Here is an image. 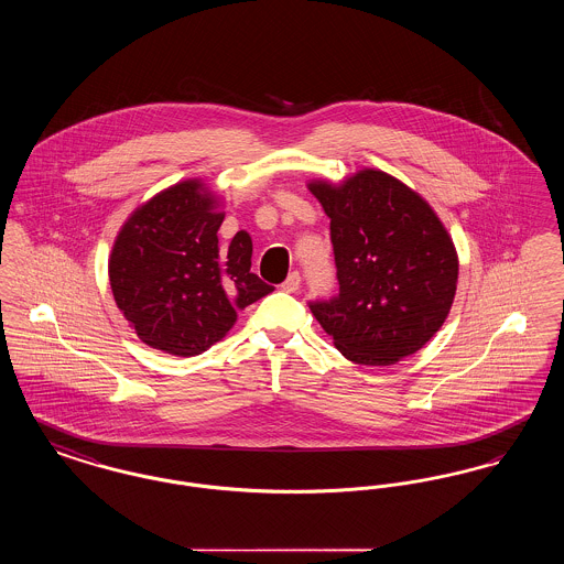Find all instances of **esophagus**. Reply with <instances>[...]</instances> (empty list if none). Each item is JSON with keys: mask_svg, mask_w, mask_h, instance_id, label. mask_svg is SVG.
<instances>
[{"mask_svg": "<svg viewBox=\"0 0 564 564\" xmlns=\"http://www.w3.org/2000/svg\"><path fill=\"white\" fill-rule=\"evenodd\" d=\"M300 272H292L283 283H281V290L288 292V294H295L300 290Z\"/></svg>", "mask_w": 564, "mask_h": 564, "instance_id": "1", "label": "esophagus"}]
</instances>
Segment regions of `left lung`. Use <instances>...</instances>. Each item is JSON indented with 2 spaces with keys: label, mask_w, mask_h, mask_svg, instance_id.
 I'll list each match as a JSON object with an SVG mask.
<instances>
[{
  "label": "left lung",
  "mask_w": 564,
  "mask_h": 564,
  "mask_svg": "<svg viewBox=\"0 0 564 564\" xmlns=\"http://www.w3.org/2000/svg\"><path fill=\"white\" fill-rule=\"evenodd\" d=\"M308 189L329 217L338 294L308 302L336 349L391 366L446 322L456 292L455 245L430 205L400 180L366 169Z\"/></svg>",
  "instance_id": "obj_1"
}]
</instances>
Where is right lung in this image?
Returning <instances> with one entry per match:
<instances>
[{
	"instance_id": "add662e5",
	"label": "right lung",
	"mask_w": 564,
	"mask_h": 564,
	"mask_svg": "<svg viewBox=\"0 0 564 564\" xmlns=\"http://www.w3.org/2000/svg\"><path fill=\"white\" fill-rule=\"evenodd\" d=\"M194 180L164 189L122 226L109 256L113 300L152 349L192 357L221 340L237 313L274 288L251 272V237L226 249L224 214Z\"/></svg>"
}]
</instances>
